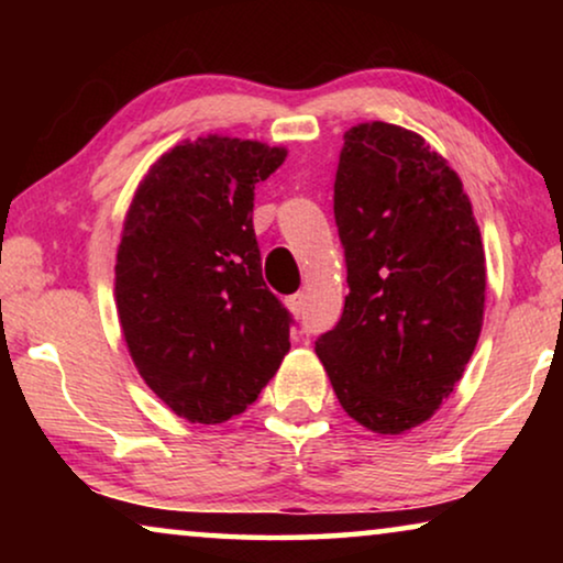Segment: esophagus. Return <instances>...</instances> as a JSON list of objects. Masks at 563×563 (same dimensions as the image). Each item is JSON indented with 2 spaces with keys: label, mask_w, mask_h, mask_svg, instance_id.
<instances>
[{
  "label": "esophagus",
  "mask_w": 563,
  "mask_h": 563,
  "mask_svg": "<svg viewBox=\"0 0 563 563\" xmlns=\"http://www.w3.org/2000/svg\"><path fill=\"white\" fill-rule=\"evenodd\" d=\"M284 305H287V310L295 314V318L299 320L305 314V297L302 295H291V297H287L284 299Z\"/></svg>",
  "instance_id": "obj_1"
}]
</instances>
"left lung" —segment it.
<instances>
[{"instance_id":"8db88e82","label":"left lung","mask_w":563,"mask_h":563,"mask_svg":"<svg viewBox=\"0 0 563 563\" xmlns=\"http://www.w3.org/2000/svg\"><path fill=\"white\" fill-rule=\"evenodd\" d=\"M343 141L333 210L349 297L314 351L343 410L399 435L433 418L472 358L484 245L464 184L426 137L376 120Z\"/></svg>"}]
</instances>
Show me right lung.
Masks as SVG:
<instances>
[{
	"instance_id": "1",
	"label": "right lung",
	"mask_w": 563,
	"mask_h": 563,
	"mask_svg": "<svg viewBox=\"0 0 563 563\" xmlns=\"http://www.w3.org/2000/svg\"><path fill=\"white\" fill-rule=\"evenodd\" d=\"M287 148L207 135L166 151L137 184L114 261V302L143 382L189 422H225L289 351L291 318L261 276L256 184Z\"/></svg>"
}]
</instances>
